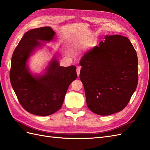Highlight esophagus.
Returning <instances> with one entry per match:
<instances>
[{
    "instance_id": "34e87169",
    "label": "esophagus",
    "mask_w": 150,
    "mask_h": 150,
    "mask_svg": "<svg viewBox=\"0 0 150 150\" xmlns=\"http://www.w3.org/2000/svg\"><path fill=\"white\" fill-rule=\"evenodd\" d=\"M76 74H77V76H79L80 75V67H77L76 68Z\"/></svg>"
}]
</instances>
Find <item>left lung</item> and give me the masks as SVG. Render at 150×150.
I'll return each mask as SVG.
<instances>
[{
    "mask_svg": "<svg viewBox=\"0 0 150 150\" xmlns=\"http://www.w3.org/2000/svg\"><path fill=\"white\" fill-rule=\"evenodd\" d=\"M137 56L129 38L106 35L80 61V79L88 108L99 115L120 112L127 105L138 82Z\"/></svg>",
    "mask_w": 150,
    "mask_h": 150,
    "instance_id": "obj_1",
    "label": "left lung"
}]
</instances>
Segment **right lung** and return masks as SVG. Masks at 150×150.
<instances>
[{"label":"right lung","instance_id":"obj_1","mask_svg":"<svg viewBox=\"0 0 150 150\" xmlns=\"http://www.w3.org/2000/svg\"><path fill=\"white\" fill-rule=\"evenodd\" d=\"M51 27L45 26L26 32L13 54L10 70L11 86L19 102L28 112L48 116L62 107L70 84L76 79V67L59 66L56 56L52 57L44 74L33 75L28 60L43 43L54 38Z\"/></svg>","mask_w":150,"mask_h":150}]
</instances>
